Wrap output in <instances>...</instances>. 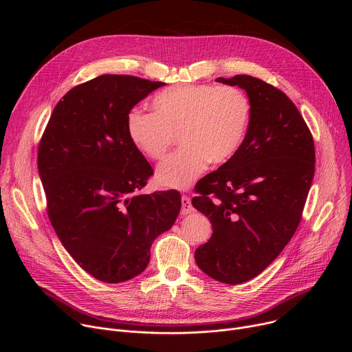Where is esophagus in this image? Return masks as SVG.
<instances>
[{
  "label": "esophagus",
  "mask_w": 352,
  "mask_h": 352,
  "mask_svg": "<svg viewBox=\"0 0 352 352\" xmlns=\"http://www.w3.org/2000/svg\"><path fill=\"white\" fill-rule=\"evenodd\" d=\"M193 212V206L190 204V199L186 195H182L181 197V214L188 216Z\"/></svg>",
  "instance_id": "obj_1"
}]
</instances>
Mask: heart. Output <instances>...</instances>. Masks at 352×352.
Wrapping results in <instances>:
<instances>
[{"mask_svg":"<svg viewBox=\"0 0 352 352\" xmlns=\"http://www.w3.org/2000/svg\"><path fill=\"white\" fill-rule=\"evenodd\" d=\"M155 113L133 109L126 116L131 142L148 160L159 162L175 138L181 150L157 168L162 186L185 189L209 162H230L246 136L252 107L248 96L234 86L185 85L157 93Z\"/></svg>","mask_w":352,"mask_h":352,"instance_id":"heart-1","label":"heart"}]
</instances>
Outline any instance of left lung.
<instances>
[{"instance_id":"1","label":"left lung","mask_w":352,"mask_h":352,"mask_svg":"<svg viewBox=\"0 0 352 352\" xmlns=\"http://www.w3.org/2000/svg\"><path fill=\"white\" fill-rule=\"evenodd\" d=\"M216 80L243 89L252 114L236 155L195 186L192 205L213 227L195 261L212 278L241 284L261 274L295 234L315 174V144L280 89L249 75Z\"/></svg>"}]
</instances>
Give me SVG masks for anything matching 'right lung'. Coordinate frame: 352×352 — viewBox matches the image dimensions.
Wrapping results in <instances>:
<instances>
[{"label":"right lung","instance_id":"obj_1","mask_svg":"<svg viewBox=\"0 0 352 352\" xmlns=\"http://www.w3.org/2000/svg\"><path fill=\"white\" fill-rule=\"evenodd\" d=\"M164 85L131 75L78 85L57 103L38 144L48 219L74 261L103 283L140 274L181 209L175 189L139 193L153 168L126 131L132 107Z\"/></svg>","mask_w":352,"mask_h":352}]
</instances>
